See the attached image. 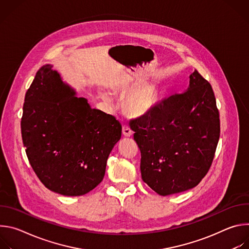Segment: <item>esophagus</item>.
<instances>
[{"instance_id":"1","label":"esophagus","mask_w":249,"mask_h":249,"mask_svg":"<svg viewBox=\"0 0 249 249\" xmlns=\"http://www.w3.org/2000/svg\"><path fill=\"white\" fill-rule=\"evenodd\" d=\"M122 134L125 137H131L133 134V131L130 129V127L128 125H123L122 127Z\"/></svg>"}]
</instances>
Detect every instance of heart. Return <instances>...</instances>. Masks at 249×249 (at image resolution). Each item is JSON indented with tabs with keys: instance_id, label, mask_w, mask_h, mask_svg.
<instances>
[{
	"instance_id": "1",
	"label": "heart",
	"mask_w": 249,
	"mask_h": 249,
	"mask_svg": "<svg viewBox=\"0 0 249 249\" xmlns=\"http://www.w3.org/2000/svg\"><path fill=\"white\" fill-rule=\"evenodd\" d=\"M101 96L107 101H112L113 96L108 91H102ZM156 101V92L154 89H143L132 91L127 98L128 109L137 115L146 114L151 110Z\"/></svg>"
}]
</instances>
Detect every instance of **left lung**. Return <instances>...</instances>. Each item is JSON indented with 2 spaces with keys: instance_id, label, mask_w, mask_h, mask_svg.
I'll use <instances>...</instances> for the list:
<instances>
[{
  "instance_id": "8db88e82",
  "label": "left lung",
  "mask_w": 249,
  "mask_h": 249,
  "mask_svg": "<svg viewBox=\"0 0 249 249\" xmlns=\"http://www.w3.org/2000/svg\"><path fill=\"white\" fill-rule=\"evenodd\" d=\"M189 79L184 92L130 123L141 151L142 179L161 196L197 186L210 169L220 138L211 85L196 70Z\"/></svg>"
}]
</instances>
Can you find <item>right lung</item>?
Returning <instances> with one entry per match:
<instances>
[{
	"mask_svg": "<svg viewBox=\"0 0 249 249\" xmlns=\"http://www.w3.org/2000/svg\"><path fill=\"white\" fill-rule=\"evenodd\" d=\"M76 94L52 65H44L25 93L20 123L35 174L46 188L64 196L85 195L102 181L122 133L114 116L91 108Z\"/></svg>",
	"mask_w": 249,
	"mask_h": 249,
	"instance_id": "obj_1",
	"label": "right lung"
}]
</instances>
